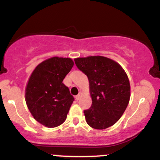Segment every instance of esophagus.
Instances as JSON below:
<instances>
[{"label": "esophagus", "instance_id": "1", "mask_svg": "<svg viewBox=\"0 0 160 160\" xmlns=\"http://www.w3.org/2000/svg\"><path fill=\"white\" fill-rule=\"evenodd\" d=\"M82 96V92H79V94L76 96V99H77V100H78V101L80 100V98H81Z\"/></svg>", "mask_w": 160, "mask_h": 160}]
</instances>
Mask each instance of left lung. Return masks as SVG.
I'll return each mask as SVG.
<instances>
[{
  "instance_id": "8db88e82",
  "label": "left lung",
  "mask_w": 160,
  "mask_h": 160,
  "mask_svg": "<svg viewBox=\"0 0 160 160\" xmlns=\"http://www.w3.org/2000/svg\"><path fill=\"white\" fill-rule=\"evenodd\" d=\"M87 76L92 106L84 111L86 122L95 129H105L117 122L129 102L131 88L128 76L120 64L102 56L74 58Z\"/></svg>"
}]
</instances>
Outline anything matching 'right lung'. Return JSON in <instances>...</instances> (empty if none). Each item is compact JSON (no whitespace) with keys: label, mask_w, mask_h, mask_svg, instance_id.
<instances>
[{"label":"right lung","mask_w":160,"mask_h":160,"mask_svg":"<svg viewBox=\"0 0 160 160\" xmlns=\"http://www.w3.org/2000/svg\"><path fill=\"white\" fill-rule=\"evenodd\" d=\"M71 58L54 56L36 66L25 87L27 107L34 120L54 128L65 122L74 97L62 82L74 66Z\"/></svg>","instance_id":"obj_1"}]
</instances>
